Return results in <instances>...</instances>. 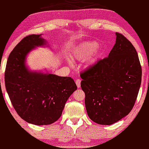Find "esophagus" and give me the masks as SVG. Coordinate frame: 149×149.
Wrapping results in <instances>:
<instances>
[{
    "label": "esophagus",
    "mask_w": 149,
    "mask_h": 149,
    "mask_svg": "<svg viewBox=\"0 0 149 149\" xmlns=\"http://www.w3.org/2000/svg\"><path fill=\"white\" fill-rule=\"evenodd\" d=\"M81 81L80 79H77L76 81H75V83H76V85H77L78 88L81 87Z\"/></svg>",
    "instance_id": "esophagus-1"
}]
</instances>
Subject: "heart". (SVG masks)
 Masks as SVG:
<instances>
[{"mask_svg":"<svg viewBox=\"0 0 149 149\" xmlns=\"http://www.w3.org/2000/svg\"><path fill=\"white\" fill-rule=\"evenodd\" d=\"M97 45V43L94 42V41H88V42L81 43L77 47V48L75 49L74 52H73V58L75 59L79 60V61H83V60L86 59L88 56H90L95 50ZM97 58L98 54L97 52L95 51L92 54V56H91V58L90 59V61L88 62V65L93 64L95 62ZM68 63L70 64L71 62L70 61V60H68Z\"/></svg>","mask_w":149,"mask_h":149,"instance_id":"b5f03b06","label":"heart"}]
</instances>
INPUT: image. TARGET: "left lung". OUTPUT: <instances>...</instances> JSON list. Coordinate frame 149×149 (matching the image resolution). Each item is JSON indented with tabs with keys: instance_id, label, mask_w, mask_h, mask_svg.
Returning <instances> with one entry per match:
<instances>
[{
	"instance_id": "1",
	"label": "left lung",
	"mask_w": 149,
	"mask_h": 149,
	"mask_svg": "<svg viewBox=\"0 0 149 149\" xmlns=\"http://www.w3.org/2000/svg\"><path fill=\"white\" fill-rule=\"evenodd\" d=\"M108 57L81 73L89 118L100 125H111L131 112L141 82V67L132 44L116 33Z\"/></svg>"
}]
</instances>
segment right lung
I'll return each instance as SVG.
<instances>
[{"label":"right lung","instance_id":"add662e5","mask_svg":"<svg viewBox=\"0 0 149 149\" xmlns=\"http://www.w3.org/2000/svg\"><path fill=\"white\" fill-rule=\"evenodd\" d=\"M41 36L31 34L22 39L9 54L5 70L6 88L13 106L24 120L37 125L57 121L69 97L77 90L71 77L27 68L29 52L47 45Z\"/></svg>","mask_w":149,"mask_h":149}]
</instances>
